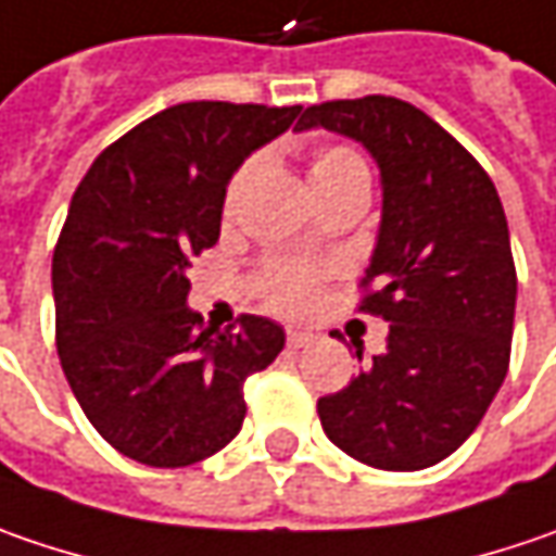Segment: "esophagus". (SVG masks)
<instances>
[{
	"label": "esophagus",
	"mask_w": 556,
	"mask_h": 556,
	"mask_svg": "<svg viewBox=\"0 0 556 556\" xmlns=\"http://www.w3.org/2000/svg\"><path fill=\"white\" fill-rule=\"evenodd\" d=\"M313 344V331H288V348L300 350V348H309Z\"/></svg>",
	"instance_id": "1"
}]
</instances>
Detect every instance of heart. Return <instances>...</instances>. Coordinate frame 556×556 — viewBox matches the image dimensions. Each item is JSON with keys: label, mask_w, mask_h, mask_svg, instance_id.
<instances>
[{"label": "heart", "mask_w": 556, "mask_h": 556, "mask_svg": "<svg viewBox=\"0 0 556 556\" xmlns=\"http://www.w3.org/2000/svg\"><path fill=\"white\" fill-rule=\"evenodd\" d=\"M256 165H260V159L253 155V159H247L237 168V175L228 184V193H225V206H235L243 184L250 181V175L256 172ZM356 172H366L363 159L353 153L350 147H338V143L334 147H319L313 153V162H309V181H313L316 190H325L331 184L344 181V178L356 175ZM321 281H325V268H316V265L271 263L265 265L260 288H263L265 303L275 313H281V316H303L306 309H313Z\"/></svg>", "instance_id": "b5f03b06"}]
</instances>
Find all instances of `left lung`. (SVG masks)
Wrapping results in <instances>:
<instances>
[{"mask_svg":"<svg viewBox=\"0 0 556 556\" xmlns=\"http://www.w3.org/2000/svg\"><path fill=\"white\" fill-rule=\"evenodd\" d=\"M296 127L359 140L384 197L359 313L391 321L388 348L344 391L319 397L321 429L375 469L434 466L476 431L510 366L516 265L501 197L485 168L403 99H331Z\"/></svg>","mask_w":556,"mask_h":556,"instance_id":"obj_1","label":"left lung"}]
</instances>
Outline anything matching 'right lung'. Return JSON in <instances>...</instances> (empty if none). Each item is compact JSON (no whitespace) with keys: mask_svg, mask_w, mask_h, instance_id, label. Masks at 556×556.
Here are the masks:
<instances>
[{"mask_svg":"<svg viewBox=\"0 0 556 556\" xmlns=\"http://www.w3.org/2000/svg\"><path fill=\"white\" fill-rule=\"evenodd\" d=\"M300 105L181 102L105 147L71 197L52 256L55 348L93 429L125 457L178 469L235 438L243 381L285 328L240 316L225 331L187 306L190 260L215 247L237 165Z\"/></svg>","mask_w":556,"mask_h":556,"instance_id":"add662e5","label":"right lung"}]
</instances>
